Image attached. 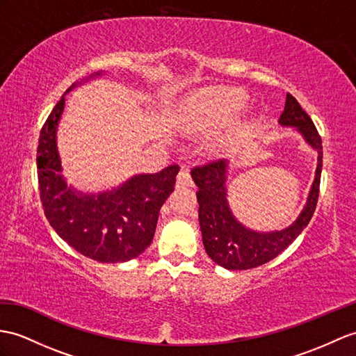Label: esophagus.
<instances>
[{
	"label": "esophagus",
	"instance_id": "1",
	"mask_svg": "<svg viewBox=\"0 0 356 356\" xmlns=\"http://www.w3.org/2000/svg\"><path fill=\"white\" fill-rule=\"evenodd\" d=\"M177 186L178 187H192L193 186V179H192V175H190L188 169L183 168L179 170L178 177H177Z\"/></svg>",
	"mask_w": 356,
	"mask_h": 356
}]
</instances>
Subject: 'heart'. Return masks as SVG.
Here are the masks:
<instances>
[{
  "label": "heart",
  "mask_w": 356,
  "mask_h": 356,
  "mask_svg": "<svg viewBox=\"0 0 356 356\" xmlns=\"http://www.w3.org/2000/svg\"><path fill=\"white\" fill-rule=\"evenodd\" d=\"M245 101V95L234 89H219L195 98L188 104L193 111H201L213 119L227 118Z\"/></svg>",
  "instance_id": "heart-1"
}]
</instances>
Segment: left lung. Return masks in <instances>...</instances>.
Returning <instances> with one entry per match:
<instances>
[{
    "instance_id": "8db88e82",
    "label": "left lung",
    "mask_w": 356,
    "mask_h": 356,
    "mask_svg": "<svg viewBox=\"0 0 356 356\" xmlns=\"http://www.w3.org/2000/svg\"><path fill=\"white\" fill-rule=\"evenodd\" d=\"M282 127H294L316 149L317 169L311 186L307 204L293 225L281 231L258 232L241 225L231 211L227 199V160H213L196 166L192 178L197 186L196 197L199 202V225H201L204 248L216 264L228 270H246L266 264L278 257L285 248L291 245L299 234L307 228L313 218L322 175V137L318 136L313 120L300 107L296 98L287 93L285 107L280 118Z\"/></svg>"
}]
</instances>
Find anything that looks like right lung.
Segmentation results:
<instances>
[{
	"label": "right lung",
	"instance_id": "add662e5",
	"mask_svg": "<svg viewBox=\"0 0 356 356\" xmlns=\"http://www.w3.org/2000/svg\"><path fill=\"white\" fill-rule=\"evenodd\" d=\"M63 108L65 95L39 137L36 163L43 211L58 237L76 252L99 263L129 261L151 245L160 208L173 192L179 166L172 164L159 173L134 175L118 188L98 195L78 192L66 184L57 151V127Z\"/></svg>",
	"mask_w": 356,
	"mask_h": 356
}]
</instances>
